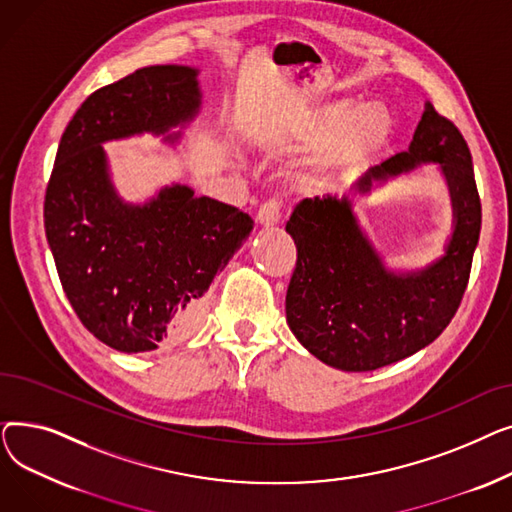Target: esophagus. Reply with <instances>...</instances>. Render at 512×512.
I'll return each mask as SVG.
<instances>
[{"label": "esophagus", "mask_w": 512, "mask_h": 512, "mask_svg": "<svg viewBox=\"0 0 512 512\" xmlns=\"http://www.w3.org/2000/svg\"><path fill=\"white\" fill-rule=\"evenodd\" d=\"M282 218V201L280 199H267L261 203L257 211V220L261 226H274Z\"/></svg>", "instance_id": "obj_1"}]
</instances>
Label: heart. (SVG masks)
Returning <instances> with one entry per match:
<instances>
[{
	"instance_id": "heart-1",
	"label": "heart",
	"mask_w": 512,
	"mask_h": 512,
	"mask_svg": "<svg viewBox=\"0 0 512 512\" xmlns=\"http://www.w3.org/2000/svg\"><path fill=\"white\" fill-rule=\"evenodd\" d=\"M392 132V116L380 103L355 107L351 99L319 105L297 128V139L313 141L326 137L319 147L321 168L353 166L380 149Z\"/></svg>"
}]
</instances>
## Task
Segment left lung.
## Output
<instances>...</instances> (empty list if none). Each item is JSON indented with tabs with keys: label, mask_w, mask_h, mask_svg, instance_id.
<instances>
[{
	"label": "left lung",
	"mask_w": 512,
	"mask_h": 512,
	"mask_svg": "<svg viewBox=\"0 0 512 512\" xmlns=\"http://www.w3.org/2000/svg\"><path fill=\"white\" fill-rule=\"evenodd\" d=\"M436 161L448 180L454 234L446 255L423 272L396 276L357 226L351 203L324 197L294 207L286 232L297 245L286 321L311 355L342 371H373L434 342L459 309L481 230V201L467 141L427 103L409 151L371 168L359 191Z\"/></svg>",
	"instance_id": "1"
}]
</instances>
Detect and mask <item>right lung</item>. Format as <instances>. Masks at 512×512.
<instances>
[{
    "label": "right lung",
    "mask_w": 512,
    "mask_h": 512,
    "mask_svg": "<svg viewBox=\"0 0 512 512\" xmlns=\"http://www.w3.org/2000/svg\"><path fill=\"white\" fill-rule=\"evenodd\" d=\"M197 70L147 66L91 93L68 122L43 220L66 297L83 326L122 353L155 351L191 332L201 297L253 230L245 211L188 186L126 205L101 143L191 120Z\"/></svg>",
    "instance_id": "1"
}]
</instances>
